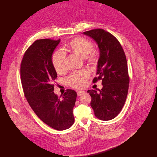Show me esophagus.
<instances>
[{
  "label": "esophagus",
  "instance_id": "34e87169",
  "mask_svg": "<svg viewBox=\"0 0 157 157\" xmlns=\"http://www.w3.org/2000/svg\"><path fill=\"white\" fill-rule=\"evenodd\" d=\"M85 94V92H84V91H78V92H77L78 96H80V95H83V94Z\"/></svg>",
  "mask_w": 157,
  "mask_h": 157
}]
</instances>
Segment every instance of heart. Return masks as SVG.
<instances>
[{"label":"heart","mask_w":157,"mask_h":157,"mask_svg":"<svg viewBox=\"0 0 157 157\" xmlns=\"http://www.w3.org/2000/svg\"><path fill=\"white\" fill-rule=\"evenodd\" d=\"M69 46L79 56L83 58L86 56L91 61L95 60L94 55L87 56V55L93 50L94 48L93 44L88 39L83 37H77L71 41L69 43ZM65 57L66 52L65 49L62 48L58 49L53 53L52 62L57 73H61L65 71ZM88 77V71L86 69H82L71 74L69 76L66 78L65 81L71 86L76 88H81L86 85Z\"/></svg>","instance_id":"b5f03b06"}]
</instances>
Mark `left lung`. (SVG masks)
I'll return each instance as SVG.
<instances>
[{
  "label": "left lung",
  "mask_w": 157,
  "mask_h": 157,
  "mask_svg": "<svg viewBox=\"0 0 157 157\" xmlns=\"http://www.w3.org/2000/svg\"><path fill=\"white\" fill-rule=\"evenodd\" d=\"M92 38L99 49L96 74L93 81L102 79V88L89 90L90 105L95 117L101 120H111L120 113L125 104L129 84L126 56L118 39L109 32L97 29L83 32Z\"/></svg>",
  "instance_id": "1"
}]
</instances>
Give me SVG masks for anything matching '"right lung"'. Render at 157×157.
Segmentation results:
<instances>
[{"label": "right lung", "mask_w": 157, "mask_h": 157, "mask_svg": "<svg viewBox=\"0 0 157 157\" xmlns=\"http://www.w3.org/2000/svg\"><path fill=\"white\" fill-rule=\"evenodd\" d=\"M60 39L36 40L25 52L20 67L21 81L27 100L37 116L57 130L69 128L74 122L72 113L77 94L68 89L61 98L53 92L57 77L52 55Z\"/></svg>", "instance_id": "add662e5"}]
</instances>
